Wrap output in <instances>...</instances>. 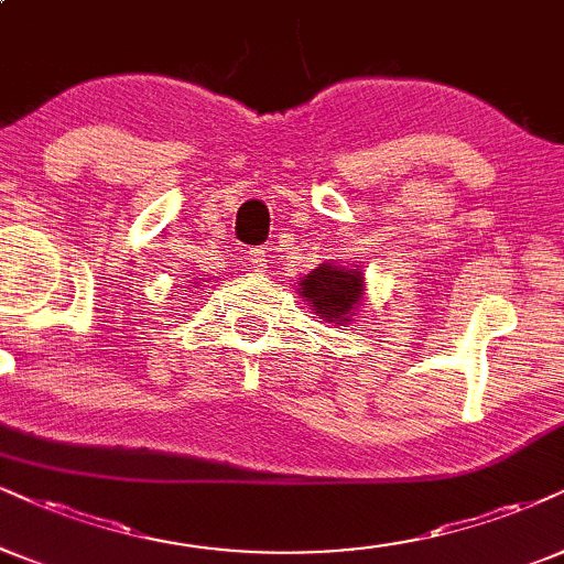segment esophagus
I'll return each instance as SVG.
<instances>
[{
    "label": "esophagus",
    "instance_id": "esophagus-1",
    "mask_svg": "<svg viewBox=\"0 0 564 564\" xmlns=\"http://www.w3.org/2000/svg\"><path fill=\"white\" fill-rule=\"evenodd\" d=\"M263 250L261 248H250L248 250V256H246V267L250 269V271H261L263 269Z\"/></svg>",
    "mask_w": 564,
    "mask_h": 564
}]
</instances>
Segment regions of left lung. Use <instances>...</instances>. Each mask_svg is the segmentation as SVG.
<instances>
[{
  "label": "left lung",
  "instance_id": "8db88e82",
  "mask_svg": "<svg viewBox=\"0 0 564 564\" xmlns=\"http://www.w3.org/2000/svg\"><path fill=\"white\" fill-rule=\"evenodd\" d=\"M301 295L324 322L347 324L352 322V311L364 295V274L356 269L318 263L301 282Z\"/></svg>",
  "mask_w": 564,
  "mask_h": 564
}]
</instances>
